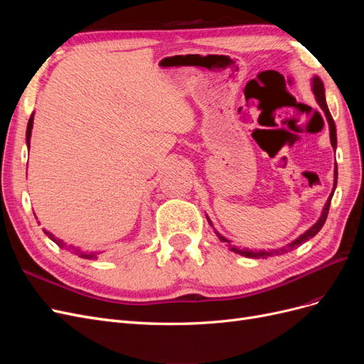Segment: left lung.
Wrapping results in <instances>:
<instances>
[{
    "mask_svg": "<svg viewBox=\"0 0 364 364\" xmlns=\"http://www.w3.org/2000/svg\"><path fill=\"white\" fill-rule=\"evenodd\" d=\"M313 92H314V95H316V100H317V103H318V106L322 107V111L325 112V117H326V121H328V126H329V138H331V146H333V149H334V151H336V147H337V132H336V124H334V119H333V117H331V114H329V109H328V105H326V100H325V87H323V83H322V80L318 79V77H314L313 79ZM334 186H333V193L329 194V197H328V200H326V203H325V208H323V211H322V215H321V218L317 220V222L306 230V232H304L301 237H297L293 243H290L289 246H285V247H281V249H278V250H249V249H238V247H234V246H230V241L228 240V238H225L222 234H218L217 230H215V234H217V237H218V240L220 241H223V243H228L229 246H230V250H234L235 253H240V255H243V257H247V258H267V257H273V255H282V253H287L289 250H293L294 247H297V246H301L302 243H305V241H308L310 238H313L318 230L322 229V226H323V223H325V220H326V217H328V211H329V205H331V199H333V196H334V190H336V186H337V162H336V165H334ZM208 222H209V225H213L211 223V220L208 218Z\"/></svg>",
    "mask_w": 364,
    "mask_h": 364,
    "instance_id": "1",
    "label": "left lung"
}]
</instances>
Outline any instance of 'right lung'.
Instances as JSON below:
<instances>
[{"instance_id": "right-lung-1", "label": "right lung", "mask_w": 364, "mask_h": 364, "mask_svg": "<svg viewBox=\"0 0 364 364\" xmlns=\"http://www.w3.org/2000/svg\"><path fill=\"white\" fill-rule=\"evenodd\" d=\"M31 129H33V115L30 117V119H28V124H27V132H26V141H27V147L30 149V138H31ZM43 232H46L54 243H56L59 247H65L67 245L63 243L62 240H59V238H56L54 235H51L50 232H47V230H43ZM71 249L74 250V253H77V255H79L80 258H85V259H92V258H97V255L100 252H85V250H80L79 247H74V246H71Z\"/></svg>"}]
</instances>
